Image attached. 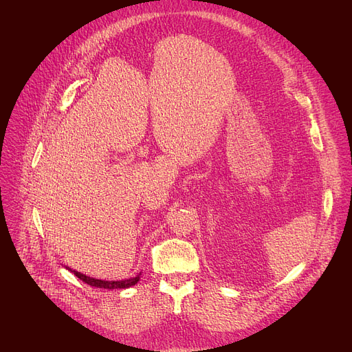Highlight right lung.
<instances>
[{
  "label": "right lung",
  "instance_id": "right-lung-1",
  "mask_svg": "<svg viewBox=\"0 0 352 352\" xmlns=\"http://www.w3.org/2000/svg\"><path fill=\"white\" fill-rule=\"evenodd\" d=\"M65 269H68L69 272H72L78 278H80L83 283L91 285V287H97V288H106V289H124V288H129L132 285H135L139 280H140V273L136 274L135 277H131V278H126V280H113V281H109V280H98V278H93V277H89L83 273H79L76 270H72L71 267L65 266Z\"/></svg>",
  "mask_w": 352,
  "mask_h": 352
}]
</instances>
